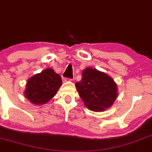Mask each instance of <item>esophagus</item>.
Returning <instances> with one entry per match:
<instances>
[{"label": "esophagus", "mask_w": 152, "mask_h": 152, "mask_svg": "<svg viewBox=\"0 0 152 152\" xmlns=\"http://www.w3.org/2000/svg\"><path fill=\"white\" fill-rule=\"evenodd\" d=\"M67 80H72L71 79H68V78H64V79H63V80H64V81H66Z\"/></svg>", "instance_id": "1"}]
</instances>
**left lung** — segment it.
Returning <instances> with one entry per match:
<instances>
[{
  "mask_svg": "<svg viewBox=\"0 0 152 152\" xmlns=\"http://www.w3.org/2000/svg\"><path fill=\"white\" fill-rule=\"evenodd\" d=\"M75 86L85 105L92 111H104L117 97V86L113 80L94 69H86Z\"/></svg>",
  "mask_w": 152,
  "mask_h": 152,
  "instance_id": "1",
  "label": "left lung"
}]
</instances>
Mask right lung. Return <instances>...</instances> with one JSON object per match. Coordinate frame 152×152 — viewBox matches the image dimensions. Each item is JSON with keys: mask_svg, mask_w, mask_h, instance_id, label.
Instances as JSON below:
<instances>
[{"mask_svg": "<svg viewBox=\"0 0 152 152\" xmlns=\"http://www.w3.org/2000/svg\"><path fill=\"white\" fill-rule=\"evenodd\" d=\"M61 84V76L52 69H46L28 80L25 95L33 104H45L56 95Z\"/></svg>", "mask_w": 152, "mask_h": 152, "instance_id": "right-lung-1", "label": "right lung"}]
</instances>
